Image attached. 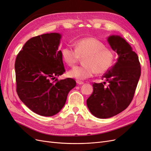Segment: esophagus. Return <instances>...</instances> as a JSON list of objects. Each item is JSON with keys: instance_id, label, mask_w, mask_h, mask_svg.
<instances>
[{"instance_id": "1", "label": "esophagus", "mask_w": 151, "mask_h": 151, "mask_svg": "<svg viewBox=\"0 0 151 151\" xmlns=\"http://www.w3.org/2000/svg\"><path fill=\"white\" fill-rule=\"evenodd\" d=\"M76 82H77V83L78 84H84V82L81 81H79V80H77Z\"/></svg>"}]
</instances>
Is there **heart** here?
I'll list each match as a JSON object with an SVG mask.
<instances>
[{
	"label": "heart",
	"instance_id": "b5f03b06",
	"mask_svg": "<svg viewBox=\"0 0 151 151\" xmlns=\"http://www.w3.org/2000/svg\"><path fill=\"white\" fill-rule=\"evenodd\" d=\"M61 55L67 65L72 67L83 58L84 65L76 66L68 72L69 77L83 80L93 76L96 73L103 74L110 69L115 61L111 50L97 38L84 37L75 42V49L65 46L61 50Z\"/></svg>",
	"mask_w": 151,
	"mask_h": 151
}]
</instances>
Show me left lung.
Segmentation results:
<instances>
[{
    "label": "left lung",
    "instance_id": "8db88e82",
    "mask_svg": "<svg viewBox=\"0 0 151 151\" xmlns=\"http://www.w3.org/2000/svg\"><path fill=\"white\" fill-rule=\"evenodd\" d=\"M108 41L118 54L117 62L102 77L108 85L94 83L93 93L86 101L91 113L99 118L116 115L129 106L141 74L138 55L124 39L111 36Z\"/></svg>",
    "mask_w": 151,
    "mask_h": 151
}]
</instances>
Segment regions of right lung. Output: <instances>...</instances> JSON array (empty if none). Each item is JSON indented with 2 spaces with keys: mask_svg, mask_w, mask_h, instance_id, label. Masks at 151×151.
<instances>
[{
  "mask_svg": "<svg viewBox=\"0 0 151 151\" xmlns=\"http://www.w3.org/2000/svg\"><path fill=\"white\" fill-rule=\"evenodd\" d=\"M57 33L35 36L27 41L15 62L16 92L31 111L40 115H56L76 85L72 78L58 80L65 72Z\"/></svg>",
  "mask_w": 151,
  "mask_h": 151,
  "instance_id": "1",
  "label": "right lung"
}]
</instances>
